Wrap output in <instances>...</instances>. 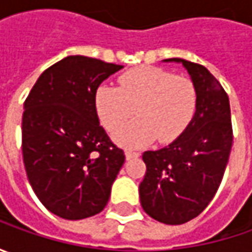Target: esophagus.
Here are the masks:
<instances>
[{"label": "esophagus", "mask_w": 252, "mask_h": 252, "mask_svg": "<svg viewBox=\"0 0 252 252\" xmlns=\"http://www.w3.org/2000/svg\"><path fill=\"white\" fill-rule=\"evenodd\" d=\"M125 156H126V160H131V158H136V157H139L140 154H139L137 151L126 150L125 151Z\"/></svg>", "instance_id": "esophagus-1"}]
</instances>
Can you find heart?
I'll list each match as a JSON object with an SVG mask.
<instances>
[{
  "mask_svg": "<svg viewBox=\"0 0 252 252\" xmlns=\"http://www.w3.org/2000/svg\"><path fill=\"white\" fill-rule=\"evenodd\" d=\"M95 111L101 123L114 130L132 116L139 118L113 133L125 147H143L158 139L179 137L196 112V88L188 77L160 67H139L122 74L119 88L102 84L95 91Z\"/></svg>",
  "mask_w": 252,
  "mask_h": 252,
  "instance_id": "b5f03b06",
  "label": "heart"
}]
</instances>
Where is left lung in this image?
<instances>
[{
	"label": "left lung",
	"instance_id": "8db88e82",
	"mask_svg": "<svg viewBox=\"0 0 252 252\" xmlns=\"http://www.w3.org/2000/svg\"><path fill=\"white\" fill-rule=\"evenodd\" d=\"M188 71L198 103L185 131L160 150L146 151V175L139 185L141 208L165 224H182L199 216L221 182L233 144L230 102L206 67L184 59H167Z\"/></svg>",
	"mask_w": 252,
	"mask_h": 252
}]
</instances>
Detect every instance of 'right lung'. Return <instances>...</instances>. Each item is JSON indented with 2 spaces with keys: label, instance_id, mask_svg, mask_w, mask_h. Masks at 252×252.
Returning <instances> with one entry per match:
<instances>
[{
  "label": "right lung",
  "instance_id": "add662e5",
  "mask_svg": "<svg viewBox=\"0 0 252 252\" xmlns=\"http://www.w3.org/2000/svg\"><path fill=\"white\" fill-rule=\"evenodd\" d=\"M121 68L67 56L42 73L25 101V169L36 196L59 218H91L109 200L125 154L99 125L94 98L102 81Z\"/></svg>",
  "mask_w": 252,
  "mask_h": 252
}]
</instances>
